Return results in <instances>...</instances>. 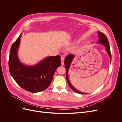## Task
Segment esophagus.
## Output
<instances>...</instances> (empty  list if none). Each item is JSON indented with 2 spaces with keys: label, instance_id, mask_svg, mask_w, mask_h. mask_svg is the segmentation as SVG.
Instances as JSON below:
<instances>
[{
  "label": "esophagus",
  "instance_id": "34e87169",
  "mask_svg": "<svg viewBox=\"0 0 122 122\" xmlns=\"http://www.w3.org/2000/svg\"><path fill=\"white\" fill-rule=\"evenodd\" d=\"M64 60H65V56H63V55H62V56H61V65H64Z\"/></svg>",
  "mask_w": 122,
  "mask_h": 122
}]
</instances>
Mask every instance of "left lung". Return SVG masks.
Here are the masks:
<instances>
[{
  "label": "left lung",
  "mask_w": 122,
  "mask_h": 122,
  "mask_svg": "<svg viewBox=\"0 0 122 122\" xmlns=\"http://www.w3.org/2000/svg\"><path fill=\"white\" fill-rule=\"evenodd\" d=\"M98 34L99 35V39H98V41L97 42V43L99 44H101L102 45H104L105 47V50L106 51V52L108 53V54L110 56V61L112 60V55H111V53H110V46H109V42L108 41L107 39L106 36L103 34V33L100 32V31H98ZM75 56L74 54H69L65 58V67L66 68V78H67V80L68 81V83L70 87L71 88V89L74 91L75 93H78L80 94H86L88 93H83V92H80L79 91L77 90V89L74 87L72 84L71 83V82H70L69 78H68V70L70 68V66H71V64L72 63V62Z\"/></svg>",
  "instance_id": "left-lung-1"
}]
</instances>
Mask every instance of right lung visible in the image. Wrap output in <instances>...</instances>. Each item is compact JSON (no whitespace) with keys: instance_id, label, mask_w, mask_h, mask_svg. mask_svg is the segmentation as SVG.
I'll return each instance as SVG.
<instances>
[{"instance_id":"add662e5","label":"right lung","mask_w":122,"mask_h":122,"mask_svg":"<svg viewBox=\"0 0 122 122\" xmlns=\"http://www.w3.org/2000/svg\"><path fill=\"white\" fill-rule=\"evenodd\" d=\"M21 36V34L10 48L9 61L10 75L24 90L31 93L43 91L50 86L55 70L61 65V56L46 57L33 66L22 64L18 56Z\"/></svg>"}]
</instances>
